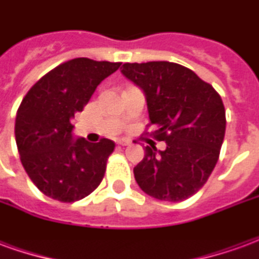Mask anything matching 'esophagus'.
<instances>
[{"label":"esophagus","mask_w":259,"mask_h":259,"mask_svg":"<svg viewBox=\"0 0 259 259\" xmlns=\"http://www.w3.org/2000/svg\"><path fill=\"white\" fill-rule=\"evenodd\" d=\"M130 143H132V141L130 140H127V139H119L118 140V144L119 146H130Z\"/></svg>","instance_id":"obj_1"}]
</instances>
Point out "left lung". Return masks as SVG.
<instances>
[{"label":"left lung","instance_id":"8db88e82","mask_svg":"<svg viewBox=\"0 0 259 259\" xmlns=\"http://www.w3.org/2000/svg\"><path fill=\"white\" fill-rule=\"evenodd\" d=\"M122 73L146 94L158 151L147 146L135 166L140 189L154 198L179 202L205 185L219 159L226 113L221 96L191 69L166 61L123 64Z\"/></svg>","mask_w":259,"mask_h":259}]
</instances>
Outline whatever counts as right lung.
I'll list each match as a JSON object with an SVG mask.
<instances>
[{"label": "right lung", "instance_id": "obj_1", "mask_svg": "<svg viewBox=\"0 0 259 259\" xmlns=\"http://www.w3.org/2000/svg\"><path fill=\"white\" fill-rule=\"evenodd\" d=\"M122 62L74 58L42 76L20 102L15 139L20 162L42 194L61 202L84 198L101 183L115 143L73 140L74 115Z\"/></svg>", "mask_w": 259, "mask_h": 259}]
</instances>
